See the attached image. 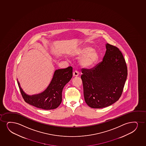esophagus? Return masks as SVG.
<instances>
[{
  "instance_id": "esophagus-1",
  "label": "esophagus",
  "mask_w": 146,
  "mask_h": 146,
  "mask_svg": "<svg viewBox=\"0 0 146 146\" xmlns=\"http://www.w3.org/2000/svg\"><path fill=\"white\" fill-rule=\"evenodd\" d=\"M79 75V72H78V71H74V72H73V76H78Z\"/></svg>"
}]
</instances>
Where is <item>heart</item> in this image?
<instances>
[{"mask_svg":"<svg viewBox=\"0 0 146 146\" xmlns=\"http://www.w3.org/2000/svg\"><path fill=\"white\" fill-rule=\"evenodd\" d=\"M76 58H81L80 63L81 66L89 68L94 66L98 62L99 55L96 50L89 45H84L78 48L73 53Z\"/></svg>","mask_w":146,"mask_h":146,"instance_id":"heart-1","label":"heart"}]
</instances>
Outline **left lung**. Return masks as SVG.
<instances>
[{"mask_svg":"<svg viewBox=\"0 0 146 146\" xmlns=\"http://www.w3.org/2000/svg\"><path fill=\"white\" fill-rule=\"evenodd\" d=\"M103 61L91 69H82L83 94L90 107L101 109L118 101L127 76V68L120 50L106 43Z\"/></svg>","mask_w":146,"mask_h":146,"instance_id":"left-lung-1","label":"left lung"}]
</instances>
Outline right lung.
Here are the masks:
<instances>
[{
	"mask_svg": "<svg viewBox=\"0 0 146 146\" xmlns=\"http://www.w3.org/2000/svg\"><path fill=\"white\" fill-rule=\"evenodd\" d=\"M72 76V66L57 70L54 73L52 80L47 88L42 92L33 95H29L25 92L18 80L17 83L26 103L37 108L48 110L56 109L61 104L63 88L70 81Z\"/></svg>",
	"mask_w": 146,
	"mask_h": 146,
	"instance_id": "right-lung-1",
	"label": "right lung"
}]
</instances>
